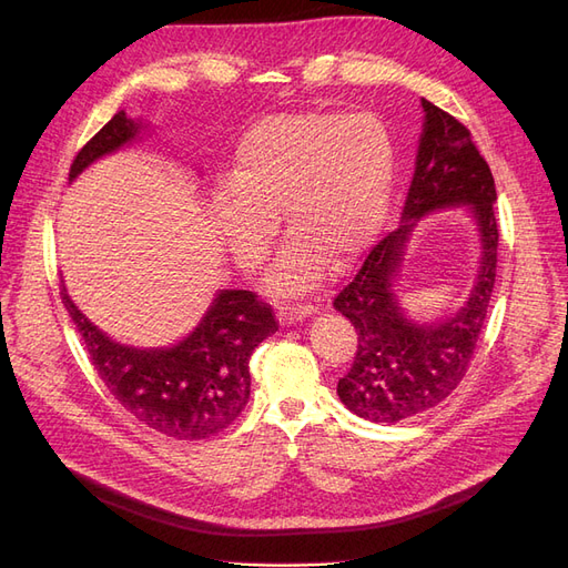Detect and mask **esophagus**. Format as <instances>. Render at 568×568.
I'll list each match as a JSON object with an SVG mask.
<instances>
[{
    "instance_id": "34e87169",
    "label": "esophagus",
    "mask_w": 568,
    "mask_h": 568,
    "mask_svg": "<svg viewBox=\"0 0 568 568\" xmlns=\"http://www.w3.org/2000/svg\"><path fill=\"white\" fill-rule=\"evenodd\" d=\"M315 313L313 305H305V303H286L277 307V317L282 324H294L301 322L305 317H311Z\"/></svg>"
}]
</instances>
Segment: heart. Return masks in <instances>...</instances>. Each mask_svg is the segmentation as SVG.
<instances>
[{
	"label": "heart",
	"instance_id": "heart-1",
	"mask_svg": "<svg viewBox=\"0 0 568 568\" xmlns=\"http://www.w3.org/2000/svg\"><path fill=\"white\" fill-rule=\"evenodd\" d=\"M395 168L393 140L372 113H280L236 146L232 182L213 194L215 227L242 267L263 263L280 215L294 234L272 284L315 286L329 261L346 265L382 225Z\"/></svg>",
	"mask_w": 568,
	"mask_h": 568
}]
</instances>
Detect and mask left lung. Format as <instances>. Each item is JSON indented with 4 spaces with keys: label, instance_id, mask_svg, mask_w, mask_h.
Listing matches in <instances>:
<instances>
[{
    "label": "left lung",
    "instance_id": "obj_1",
    "mask_svg": "<svg viewBox=\"0 0 568 568\" xmlns=\"http://www.w3.org/2000/svg\"><path fill=\"white\" fill-rule=\"evenodd\" d=\"M426 113L415 178L400 227L374 244L334 307L357 332L353 367L338 379V398L353 415L393 424L443 403L469 369L484 329L497 267L495 180L471 132L457 118L422 99ZM467 204L481 234V265L473 294L448 321L417 325L404 317L394 280L416 220L440 207Z\"/></svg>",
    "mask_w": 568,
    "mask_h": 568
}]
</instances>
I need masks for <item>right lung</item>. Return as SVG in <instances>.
Listing matches in <instances>:
<instances>
[{"label":"right lung","instance_id":"right-lung-1","mask_svg":"<svg viewBox=\"0 0 568 568\" xmlns=\"http://www.w3.org/2000/svg\"><path fill=\"white\" fill-rule=\"evenodd\" d=\"M140 130V123L118 111L78 151L71 180L97 159L132 142ZM61 301L113 398L134 419L178 440L209 438L242 415L251 395V353L280 329L272 307L253 291L225 288L178 346L132 348L99 332L65 294V286Z\"/></svg>","mask_w":568,"mask_h":568}]
</instances>
